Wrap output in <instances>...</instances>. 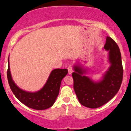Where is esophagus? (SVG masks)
<instances>
[{
    "label": "esophagus",
    "mask_w": 131,
    "mask_h": 131,
    "mask_svg": "<svg viewBox=\"0 0 131 131\" xmlns=\"http://www.w3.org/2000/svg\"><path fill=\"white\" fill-rule=\"evenodd\" d=\"M68 73L69 74H71L73 72V69H72V68L71 67V66H69L68 68Z\"/></svg>",
    "instance_id": "esophagus-1"
}]
</instances>
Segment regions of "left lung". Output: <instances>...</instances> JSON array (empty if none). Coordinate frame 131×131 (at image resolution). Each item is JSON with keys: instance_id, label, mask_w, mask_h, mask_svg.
Instances as JSON below:
<instances>
[{"instance_id": "left-lung-1", "label": "left lung", "mask_w": 131, "mask_h": 131, "mask_svg": "<svg viewBox=\"0 0 131 131\" xmlns=\"http://www.w3.org/2000/svg\"><path fill=\"white\" fill-rule=\"evenodd\" d=\"M104 48L108 51L110 66L101 80L94 81L85 76L87 70L80 64L73 66L74 90L79 102L85 107L95 108L107 103L118 92L123 81V68L118 45L107 36Z\"/></svg>"}]
</instances>
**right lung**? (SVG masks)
Returning <instances> with one entry per match:
<instances>
[{
  "instance_id": "obj_1",
  "label": "right lung",
  "mask_w": 131,
  "mask_h": 131,
  "mask_svg": "<svg viewBox=\"0 0 131 131\" xmlns=\"http://www.w3.org/2000/svg\"><path fill=\"white\" fill-rule=\"evenodd\" d=\"M68 73L66 69H55L51 72L46 83L41 90L35 92L25 91L19 88L13 81L8 59L7 76L11 90L21 103L35 110H45L54 105L58 96L62 80Z\"/></svg>"
}]
</instances>
